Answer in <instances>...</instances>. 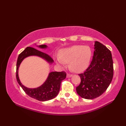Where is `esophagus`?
Returning a JSON list of instances; mask_svg holds the SVG:
<instances>
[{
    "label": "esophagus",
    "instance_id": "obj_1",
    "mask_svg": "<svg viewBox=\"0 0 126 126\" xmlns=\"http://www.w3.org/2000/svg\"><path fill=\"white\" fill-rule=\"evenodd\" d=\"M73 76V75L72 74H68L67 75H66V77L67 78H70V77Z\"/></svg>",
    "mask_w": 126,
    "mask_h": 126
}]
</instances>
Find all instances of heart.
<instances>
[{"instance_id":"b5f03b06","label":"heart","mask_w":126,"mask_h":126,"mask_svg":"<svg viewBox=\"0 0 126 126\" xmlns=\"http://www.w3.org/2000/svg\"><path fill=\"white\" fill-rule=\"evenodd\" d=\"M92 52L89 47L81 45H73L61 50L56 60L61 65L69 63V68L72 71L80 73L86 69L92 58Z\"/></svg>"}]
</instances>
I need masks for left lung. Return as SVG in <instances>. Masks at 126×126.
Segmentation results:
<instances>
[{"instance_id": "8db88e82", "label": "left lung", "mask_w": 126, "mask_h": 126, "mask_svg": "<svg viewBox=\"0 0 126 126\" xmlns=\"http://www.w3.org/2000/svg\"><path fill=\"white\" fill-rule=\"evenodd\" d=\"M81 83L76 92L85 99L101 95L109 87L113 77V61L110 51L104 45L95 42L93 60L84 73L79 74Z\"/></svg>"}]
</instances>
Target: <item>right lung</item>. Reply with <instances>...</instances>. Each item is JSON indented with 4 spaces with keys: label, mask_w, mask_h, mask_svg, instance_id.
<instances>
[{
    "label": "right lung",
    "mask_w": 126,
    "mask_h": 126,
    "mask_svg": "<svg viewBox=\"0 0 126 126\" xmlns=\"http://www.w3.org/2000/svg\"><path fill=\"white\" fill-rule=\"evenodd\" d=\"M40 49H47L46 45H40L37 46ZM36 56L46 61L48 63L51 64L53 62L52 58L47 53L31 47H27L18 56L16 68V78L20 86L22 88L26 94L30 97L40 101H49L54 98L57 96L60 92L61 83L66 78V73L64 71H52L49 74L47 79L44 83L36 88H29L25 87L21 83L18 76V69L24 59L29 56Z\"/></svg>",
    "instance_id": "1"
}]
</instances>
